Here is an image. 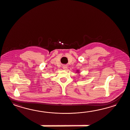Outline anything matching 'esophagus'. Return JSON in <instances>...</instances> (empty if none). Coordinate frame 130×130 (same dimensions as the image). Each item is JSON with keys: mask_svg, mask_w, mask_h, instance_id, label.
<instances>
[{"mask_svg": "<svg viewBox=\"0 0 130 130\" xmlns=\"http://www.w3.org/2000/svg\"><path fill=\"white\" fill-rule=\"evenodd\" d=\"M62 68H63V69L64 70H66L68 69V67L66 65H64V66H63Z\"/></svg>", "mask_w": 130, "mask_h": 130, "instance_id": "1", "label": "esophagus"}]
</instances>
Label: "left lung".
<instances>
[{"instance_id":"8db88e82","label":"left lung","mask_w":130,"mask_h":130,"mask_svg":"<svg viewBox=\"0 0 130 130\" xmlns=\"http://www.w3.org/2000/svg\"><path fill=\"white\" fill-rule=\"evenodd\" d=\"M76 72L78 73H79V70H77V71H76Z\"/></svg>"}]
</instances>
